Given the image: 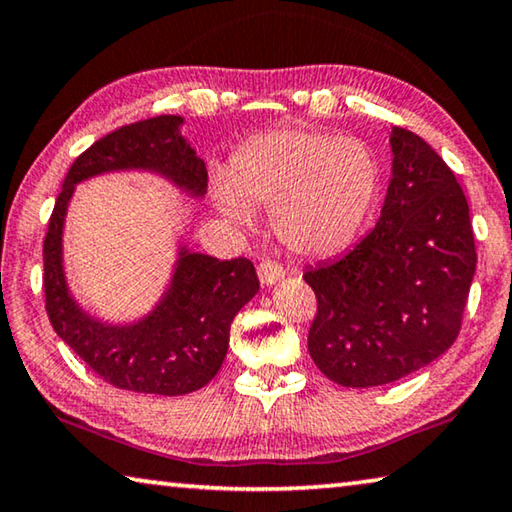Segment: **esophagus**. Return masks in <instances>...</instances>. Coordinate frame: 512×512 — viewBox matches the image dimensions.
<instances>
[{
	"label": "esophagus",
	"instance_id": "obj_1",
	"mask_svg": "<svg viewBox=\"0 0 512 512\" xmlns=\"http://www.w3.org/2000/svg\"><path fill=\"white\" fill-rule=\"evenodd\" d=\"M257 275L262 285H275L280 278H285V269L278 262H271V259H262L257 264Z\"/></svg>",
	"mask_w": 512,
	"mask_h": 512
}]
</instances>
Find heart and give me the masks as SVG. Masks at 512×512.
I'll use <instances>...</instances> for the list:
<instances>
[{
  "instance_id": "obj_1",
  "label": "heart",
  "mask_w": 512,
  "mask_h": 512,
  "mask_svg": "<svg viewBox=\"0 0 512 512\" xmlns=\"http://www.w3.org/2000/svg\"><path fill=\"white\" fill-rule=\"evenodd\" d=\"M380 184L373 150L355 136L285 127L234 154L232 177L218 175L216 202L234 221L271 207L275 237L291 253L328 257L355 239Z\"/></svg>"
}]
</instances>
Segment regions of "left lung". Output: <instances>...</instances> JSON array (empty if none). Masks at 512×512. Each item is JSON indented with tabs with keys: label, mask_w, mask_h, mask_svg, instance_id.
<instances>
[{
	"label": "left lung",
	"mask_w": 512,
	"mask_h": 512,
	"mask_svg": "<svg viewBox=\"0 0 512 512\" xmlns=\"http://www.w3.org/2000/svg\"><path fill=\"white\" fill-rule=\"evenodd\" d=\"M392 182L358 246L303 273L316 294L307 348L332 383L373 387L456 342L476 271L465 191L421 136L392 129Z\"/></svg>",
	"instance_id": "left-lung-1"
}]
</instances>
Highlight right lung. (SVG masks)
<instances>
[{"label": "right lung", "mask_w": 512, "mask_h": 512, "mask_svg": "<svg viewBox=\"0 0 512 512\" xmlns=\"http://www.w3.org/2000/svg\"><path fill=\"white\" fill-rule=\"evenodd\" d=\"M180 116H154L102 136L72 161L54 202L43 241L45 310L52 328L97 376L139 394L182 396L205 387L225 360L230 326L257 294L255 266L246 257L221 259L182 250L173 285L148 319L107 326L70 298L61 266V232L75 184L107 170L145 168L202 196L207 168L180 136Z\"/></svg>", "instance_id": "add662e5"}]
</instances>
